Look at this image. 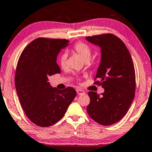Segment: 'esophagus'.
Returning a JSON list of instances; mask_svg holds the SVG:
<instances>
[{
	"instance_id": "esophagus-1",
	"label": "esophagus",
	"mask_w": 152,
	"mask_h": 152,
	"mask_svg": "<svg viewBox=\"0 0 152 152\" xmlns=\"http://www.w3.org/2000/svg\"><path fill=\"white\" fill-rule=\"evenodd\" d=\"M77 93L78 95H81V94H85V92L81 89H78V90H77Z\"/></svg>"
}]
</instances>
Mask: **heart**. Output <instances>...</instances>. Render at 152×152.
Segmentation results:
<instances>
[{
	"mask_svg": "<svg viewBox=\"0 0 152 152\" xmlns=\"http://www.w3.org/2000/svg\"><path fill=\"white\" fill-rule=\"evenodd\" d=\"M72 50L75 53H77L82 59L86 62H88L92 56V48L83 42H77L73 47ZM66 59L67 54L66 53H63L59 58V64L62 69H64L66 66Z\"/></svg>",
	"mask_w": 152,
	"mask_h": 152,
	"instance_id": "1",
	"label": "heart"
}]
</instances>
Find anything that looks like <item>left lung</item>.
<instances>
[{
    "mask_svg": "<svg viewBox=\"0 0 152 152\" xmlns=\"http://www.w3.org/2000/svg\"><path fill=\"white\" fill-rule=\"evenodd\" d=\"M101 48V62L94 77V84L101 86V95L88 92L90 102L88 115L103 126L113 124L127 113L135 94V71L131 56L124 43L111 33L86 37Z\"/></svg>",
    "mask_w": 152,
    "mask_h": 152,
    "instance_id": "left-lung-1",
    "label": "left lung"
}]
</instances>
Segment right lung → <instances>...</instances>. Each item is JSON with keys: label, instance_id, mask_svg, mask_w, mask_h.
Masks as SVG:
<instances>
[{"label": "right lung", "instance_id": "right-lung-1", "mask_svg": "<svg viewBox=\"0 0 152 152\" xmlns=\"http://www.w3.org/2000/svg\"><path fill=\"white\" fill-rule=\"evenodd\" d=\"M69 42L39 37L26 47L18 60L15 89L25 114L39 126L48 127L58 122L76 96L74 88L58 90L48 82L49 76L60 73L56 58Z\"/></svg>", "mask_w": 152, "mask_h": 152}]
</instances>
